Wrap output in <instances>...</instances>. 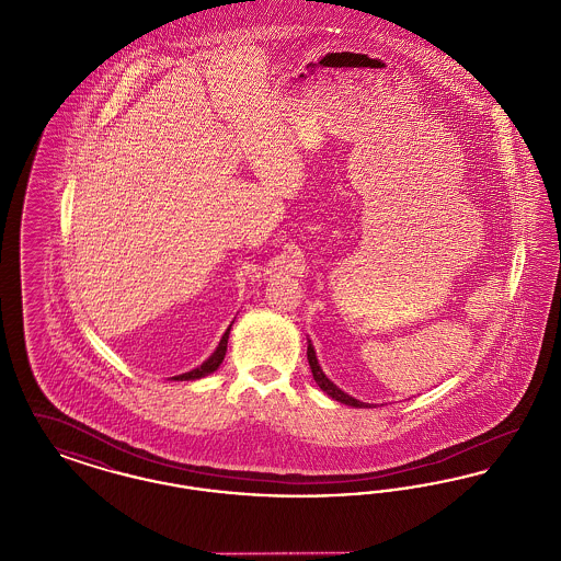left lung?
Wrapping results in <instances>:
<instances>
[{
	"mask_svg": "<svg viewBox=\"0 0 561 561\" xmlns=\"http://www.w3.org/2000/svg\"><path fill=\"white\" fill-rule=\"evenodd\" d=\"M307 359H309V366H311V373H313V378H316V382L320 385L321 391L323 393H328L332 400L341 401V403H347V405H353V408H368V403H364V401L355 400V398H351L347 396L345 391H341L325 374L320 368V362H318V357H316V348L311 345V341H309V347H307Z\"/></svg>",
	"mask_w": 561,
	"mask_h": 561,
	"instance_id": "8db88e82",
	"label": "left lung"
}]
</instances>
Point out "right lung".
I'll return each instance as SVG.
<instances>
[{"label":"right lung","mask_w":561,"mask_h":561,"mask_svg":"<svg viewBox=\"0 0 561 561\" xmlns=\"http://www.w3.org/2000/svg\"><path fill=\"white\" fill-rule=\"evenodd\" d=\"M231 325H233V321H231V323H229V328L225 330V334H222V339H220V343H218L216 351H214L213 355H210L202 366H197V368H195V370H191V373L172 376V380H197V378H204V376L213 374L214 370L222 364V359H225V353H227V341H229Z\"/></svg>","instance_id":"1"}]
</instances>
